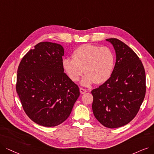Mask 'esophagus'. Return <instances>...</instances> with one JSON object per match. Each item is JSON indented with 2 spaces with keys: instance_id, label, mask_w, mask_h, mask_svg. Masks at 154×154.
Here are the masks:
<instances>
[{
  "instance_id": "obj_1",
  "label": "esophagus",
  "mask_w": 154,
  "mask_h": 154,
  "mask_svg": "<svg viewBox=\"0 0 154 154\" xmlns=\"http://www.w3.org/2000/svg\"><path fill=\"white\" fill-rule=\"evenodd\" d=\"M79 91H80V93H81L82 94H84L86 93V92L87 91V90H86V89H85V88H79Z\"/></svg>"
}]
</instances>
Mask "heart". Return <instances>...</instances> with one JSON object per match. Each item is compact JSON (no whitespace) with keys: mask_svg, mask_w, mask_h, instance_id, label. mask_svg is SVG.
Listing matches in <instances>:
<instances>
[{"mask_svg":"<svg viewBox=\"0 0 154 154\" xmlns=\"http://www.w3.org/2000/svg\"><path fill=\"white\" fill-rule=\"evenodd\" d=\"M72 57V59H63L62 66L72 82H78L84 71L86 75L82 85L85 87L95 82L97 84L105 83L112 75L115 58L112 51L107 47L83 44L74 51Z\"/></svg>","mask_w":154,"mask_h":154,"instance_id":"obj_1","label":"heart"}]
</instances>
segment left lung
Listing matches in <instances>:
<instances>
[{"label": "left lung", "instance_id": "left-lung-1", "mask_svg": "<svg viewBox=\"0 0 154 154\" xmlns=\"http://www.w3.org/2000/svg\"><path fill=\"white\" fill-rule=\"evenodd\" d=\"M116 54L111 76L91 93L95 118L109 128L129 123L139 111L146 92L143 65L137 55L124 42L108 38Z\"/></svg>", "mask_w": 154, "mask_h": 154}]
</instances>
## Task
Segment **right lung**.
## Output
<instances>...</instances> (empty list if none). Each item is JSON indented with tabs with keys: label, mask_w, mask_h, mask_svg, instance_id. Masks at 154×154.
<instances>
[{
	"label": "right lung",
	"mask_w": 154,
	"mask_h": 154,
	"mask_svg": "<svg viewBox=\"0 0 154 154\" xmlns=\"http://www.w3.org/2000/svg\"><path fill=\"white\" fill-rule=\"evenodd\" d=\"M62 45L44 42L24 56L17 69L16 88L24 112L33 122L56 126L69 116L79 89L62 66Z\"/></svg>",
	"instance_id": "1"
}]
</instances>
